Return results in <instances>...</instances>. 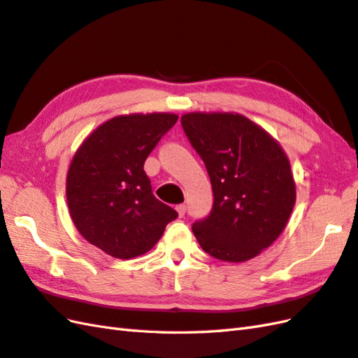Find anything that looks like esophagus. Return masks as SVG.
I'll list each match as a JSON object with an SVG mask.
<instances>
[{"label": "esophagus", "mask_w": 358, "mask_h": 358, "mask_svg": "<svg viewBox=\"0 0 358 358\" xmlns=\"http://www.w3.org/2000/svg\"><path fill=\"white\" fill-rule=\"evenodd\" d=\"M177 212H178L180 217L185 216V215H186V206H185V204H180V206H177Z\"/></svg>", "instance_id": "obj_1"}]
</instances>
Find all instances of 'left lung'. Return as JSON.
Instances as JSON below:
<instances>
[{"mask_svg": "<svg viewBox=\"0 0 358 358\" xmlns=\"http://www.w3.org/2000/svg\"><path fill=\"white\" fill-rule=\"evenodd\" d=\"M181 125L215 196L210 215L192 225L201 248L230 263L257 257L278 239L296 201L286 152L239 113H186Z\"/></svg>", "mask_w": 358, "mask_h": 358, "instance_id": "left-lung-1", "label": "left lung"}]
</instances>
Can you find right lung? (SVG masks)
<instances>
[{
    "label": "right lung",
    "instance_id": "add662e5",
    "mask_svg": "<svg viewBox=\"0 0 358 358\" xmlns=\"http://www.w3.org/2000/svg\"><path fill=\"white\" fill-rule=\"evenodd\" d=\"M173 113L108 119L80 145L68 169L69 215L85 239L115 259H133L159 242L178 213L152 195L143 163Z\"/></svg>",
    "mask_w": 358,
    "mask_h": 358
}]
</instances>
